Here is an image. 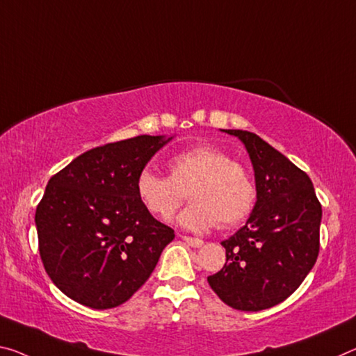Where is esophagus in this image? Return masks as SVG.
<instances>
[{"instance_id": "34e87169", "label": "esophagus", "mask_w": 356, "mask_h": 356, "mask_svg": "<svg viewBox=\"0 0 356 356\" xmlns=\"http://www.w3.org/2000/svg\"><path fill=\"white\" fill-rule=\"evenodd\" d=\"M180 238H182L185 242H187L190 247H195V249H198V247H201L202 244H204V242H202L198 238H190V236H180Z\"/></svg>"}]
</instances>
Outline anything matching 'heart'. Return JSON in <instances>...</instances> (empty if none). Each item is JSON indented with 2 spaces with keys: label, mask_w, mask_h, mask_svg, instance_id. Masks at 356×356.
I'll return each instance as SVG.
<instances>
[{
  "label": "heart",
  "mask_w": 356,
  "mask_h": 356,
  "mask_svg": "<svg viewBox=\"0 0 356 356\" xmlns=\"http://www.w3.org/2000/svg\"><path fill=\"white\" fill-rule=\"evenodd\" d=\"M169 177L150 169L140 171L134 184L143 207L156 218H169L182 204L187 191L190 206L180 213V227L206 231L218 225L241 223L257 202V185L242 163L212 145H195L169 158Z\"/></svg>",
  "instance_id": "1"
}]
</instances>
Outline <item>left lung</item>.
<instances>
[{
  "label": "left lung",
  "mask_w": 356,
  "mask_h": 356,
  "mask_svg": "<svg viewBox=\"0 0 356 356\" xmlns=\"http://www.w3.org/2000/svg\"><path fill=\"white\" fill-rule=\"evenodd\" d=\"M238 136L255 171L257 202L247 223L225 239L227 263L207 282L229 307L258 312L285 301L317 261L321 204L312 180L255 133Z\"/></svg>",
  "instance_id": "left-lung-1"
}]
</instances>
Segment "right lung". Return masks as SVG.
<instances>
[{"label":"right lung","instance_id":"add662e5","mask_svg":"<svg viewBox=\"0 0 356 356\" xmlns=\"http://www.w3.org/2000/svg\"><path fill=\"white\" fill-rule=\"evenodd\" d=\"M171 139L143 134L99 145L50 177L35 216L39 255L67 298L117 307L154 273L174 229L145 211L134 184Z\"/></svg>","mask_w":356,"mask_h":356}]
</instances>
